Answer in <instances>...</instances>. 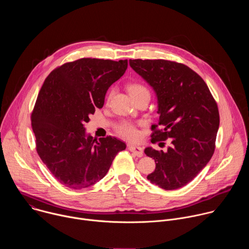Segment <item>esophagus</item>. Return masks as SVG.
I'll use <instances>...</instances> for the list:
<instances>
[{"label":"esophagus","instance_id":"34e87169","mask_svg":"<svg viewBox=\"0 0 249 249\" xmlns=\"http://www.w3.org/2000/svg\"><path fill=\"white\" fill-rule=\"evenodd\" d=\"M128 149L139 158L143 156V148H141L139 146H134V145H128Z\"/></svg>","mask_w":249,"mask_h":249}]
</instances>
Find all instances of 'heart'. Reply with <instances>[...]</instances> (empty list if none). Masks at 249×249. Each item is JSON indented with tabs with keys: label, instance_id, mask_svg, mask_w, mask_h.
Here are the masks:
<instances>
[{
	"label": "heart",
	"instance_id": "1",
	"mask_svg": "<svg viewBox=\"0 0 249 249\" xmlns=\"http://www.w3.org/2000/svg\"><path fill=\"white\" fill-rule=\"evenodd\" d=\"M128 89L134 99H137L141 96H145V95L150 96L151 95L149 89L146 86H144L143 84H140V83H133V84L129 85ZM112 95H113V90H111L109 92L108 99H110L112 97ZM116 132L122 138L129 140V141H137L140 138V132H139L137 126L128 121L120 122L116 127Z\"/></svg>",
	"mask_w": 249,
	"mask_h": 249
}]
</instances>
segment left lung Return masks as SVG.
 Masks as SVG:
<instances>
[{"instance_id": "1", "label": "left lung", "mask_w": 249, "mask_h": 249, "mask_svg": "<svg viewBox=\"0 0 249 249\" xmlns=\"http://www.w3.org/2000/svg\"><path fill=\"white\" fill-rule=\"evenodd\" d=\"M131 68L156 90L159 124L152 125V142L170 145L166 152L145 154L156 161L147 178L164 190L178 189L206 166L216 148L220 114L204 80L188 66L163 59L130 60Z\"/></svg>"}]
</instances>
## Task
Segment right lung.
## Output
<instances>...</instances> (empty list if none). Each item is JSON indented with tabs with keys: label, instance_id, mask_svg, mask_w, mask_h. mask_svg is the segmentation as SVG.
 <instances>
[{
	"label": "right lung",
	"instance_id": "right-lung-1",
	"mask_svg": "<svg viewBox=\"0 0 249 249\" xmlns=\"http://www.w3.org/2000/svg\"><path fill=\"white\" fill-rule=\"evenodd\" d=\"M127 67V59L82 58L57 67L45 79L31 113V126L38 156L66 187L93 185L126 149L112 136L98 141L87 137L85 124L102 107L106 91Z\"/></svg>",
	"mask_w": 249,
	"mask_h": 249
}]
</instances>
